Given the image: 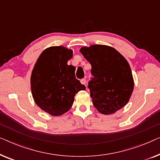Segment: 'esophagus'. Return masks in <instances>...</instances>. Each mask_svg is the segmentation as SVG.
<instances>
[{"mask_svg":"<svg viewBox=\"0 0 160 160\" xmlns=\"http://www.w3.org/2000/svg\"><path fill=\"white\" fill-rule=\"evenodd\" d=\"M80 82L82 83V85H86V80L85 79H82L80 80Z\"/></svg>","mask_w":160,"mask_h":160,"instance_id":"34e87169","label":"esophagus"}]
</instances>
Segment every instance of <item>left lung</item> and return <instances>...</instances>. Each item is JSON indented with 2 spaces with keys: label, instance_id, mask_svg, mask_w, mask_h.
I'll list each match as a JSON object with an SVG mask.
<instances>
[{
  "label": "left lung",
  "instance_id": "1",
  "mask_svg": "<svg viewBox=\"0 0 160 160\" xmlns=\"http://www.w3.org/2000/svg\"><path fill=\"white\" fill-rule=\"evenodd\" d=\"M80 52L92 67L93 78L88 88L97 111L109 115L124 107L134 88L132 71L126 58L106 45L81 47Z\"/></svg>",
  "mask_w": 160,
  "mask_h": 160
}]
</instances>
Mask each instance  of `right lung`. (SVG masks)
<instances>
[{
  "label": "right lung",
  "instance_id": "add662e5",
  "mask_svg": "<svg viewBox=\"0 0 160 160\" xmlns=\"http://www.w3.org/2000/svg\"><path fill=\"white\" fill-rule=\"evenodd\" d=\"M73 55L72 49L51 46L40 53L30 78L32 98L42 111L61 116L70 109L75 96L85 86L76 79L75 67L67 62Z\"/></svg>",
  "mask_w": 160,
  "mask_h": 160
}]
</instances>
